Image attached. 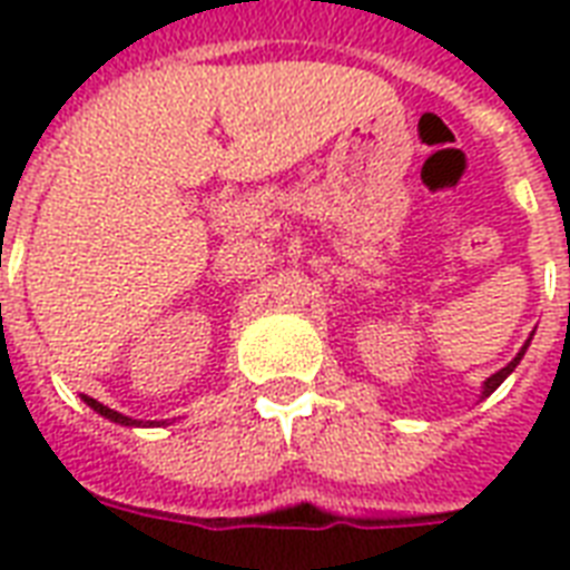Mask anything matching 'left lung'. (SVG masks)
Instances as JSON below:
<instances>
[{
	"instance_id": "1",
	"label": "left lung",
	"mask_w": 570,
	"mask_h": 570,
	"mask_svg": "<svg viewBox=\"0 0 570 570\" xmlns=\"http://www.w3.org/2000/svg\"><path fill=\"white\" fill-rule=\"evenodd\" d=\"M530 340H532V334H530ZM530 340H527V343H523V346H521V352H518V355H514L512 361H509V364L503 366V370H497V373L491 375V379H485V384H482V396H479V399L491 396V393H494V390L500 387V384H503V381L509 379V375L514 373V366L521 364V357L527 355V348H530Z\"/></svg>"
}]
</instances>
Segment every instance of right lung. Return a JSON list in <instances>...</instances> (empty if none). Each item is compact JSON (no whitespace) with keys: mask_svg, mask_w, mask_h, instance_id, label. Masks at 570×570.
Instances as JSON below:
<instances>
[{"mask_svg":"<svg viewBox=\"0 0 570 570\" xmlns=\"http://www.w3.org/2000/svg\"><path fill=\"white\" fill-rule=\"evenodd\" d=\"M82 402L88 407H94V411H97L100 416H106V420H111V423H118V425H159L156 420H147V423H141V420H132V416L120 414V411H115V407H109V405H102V402H97V399H91V396H82Z\"/></svg>","mask_w":570,"mask_h":570,"instance_id":"right-lung-1","label":"right lung"}]
</instances>
